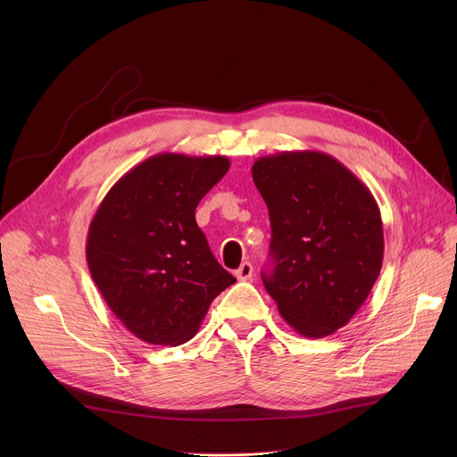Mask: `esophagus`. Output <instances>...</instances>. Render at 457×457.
Instances as JSON below:
<instances>
[{"label":"esophagus","mask_w":457,"mask_h":457,"mask_svg":"<svg viewBox=\"0 0 457 457\" xmlns=\"http://www.w3.org/2000/svg\"><path fill=\"white\" fill-rule=\"evenodd\" d=\"M235 276H237V279H241V281L250 279V278L253 276V267H252V262L245 261L243 265L235 270Z\"/></svg>","instance_id":"esophagus-1"}]
</instances>
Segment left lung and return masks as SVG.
I'll use <instances>...</instances> for the list:
<instances>
[{"mask_svg": "<svg viewBox=\"0 0 457 457\" xmlns=\"http://www.w3.org/2000/svg\"><path fill=\"white\" fill-rule=\"evenodd\" d=\"M252 178L272 226L265 289L296 333L328 337L365 303L381 270L372 192L337 159L311 150L259 157Z\"/></svg>", "mask_w": 457, "mask_h": 457, "instance_id": "obj_1", "label": "left lung"}]
</instances>
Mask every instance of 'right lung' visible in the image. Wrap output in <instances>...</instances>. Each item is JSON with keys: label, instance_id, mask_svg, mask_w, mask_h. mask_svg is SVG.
<instances>
[{"label": "right lung", "instance_id": "right-lung-1", "mask_svg": "<svg viewBox=\"0 0 457 457\" xmlns=\"http://www.w3.org/2000/svg\"><path fill=\"white\" fill-rule=\"evenodd\" d=\"M229 170L224 155L159 154L120 178L87 235L90 276L135 337L178 346L235 278L209 250L196 207Z\"/></svg>", "mask_w": 457, "mask_h": 457}]
</instances>
